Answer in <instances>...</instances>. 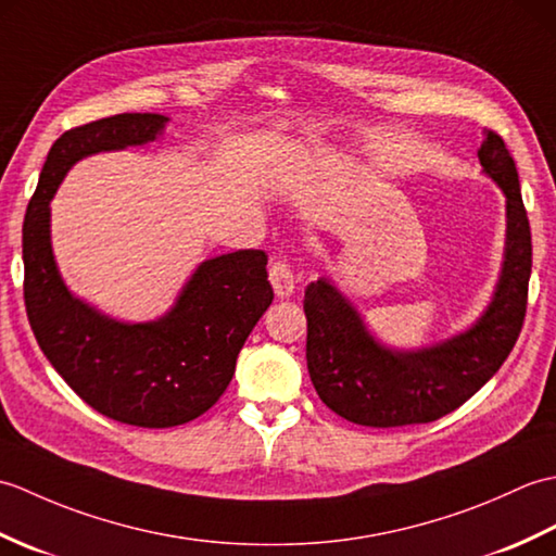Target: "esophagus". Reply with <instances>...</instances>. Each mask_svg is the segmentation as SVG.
<instances>
[{
    "label": "esophagus",
    "instance_id": "esophagus-1",
    "mask_svg": "<svg viewBox=\"0 0 556 556\" xmlns=\"http://www.w3.org/2000/svg\"><path fill=\"white\" fill-rule=\"evenodd\" d=\"M269 285L279 299H289L296 289V275H293L287 260H277V263L269 265Z\"/></svg>",
    "mask_w": 556,
    "mask_h": 556
}]
</instances>
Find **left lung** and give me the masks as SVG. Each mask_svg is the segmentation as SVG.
<instances>
[{
  "label": "left lung",
  "mask_w": 556,
  "mask_h": 556,
  "mask_svg": "<svg viewBox=\"0 0 556 556\" xmlns=\"http://www.w3.org/2000/svg\"><path fill=\"white\" fill-rule=\"evenodd\" d=\"M478 160L506 195V248L492 303L464 334L420 351H392L375 341L332 281L305 289L308 372L337 416L368 428L432 422L466 404L509 358L526 320L533 243L516 162L500 134L485 128Z\"/></svg>",
  "instance_id": "8db88e82"
}]
</instances>
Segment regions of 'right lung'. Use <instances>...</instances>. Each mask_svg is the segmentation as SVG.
Returning <instances> with one entry per match:
<instances>
[{"mask_svg":"<svg viewBox=\"0 0 556 556\" xmlns=\"http://www.w3.org/2000/svg\"><path fill=\"white\" fill-rule=\"evenodd\" d=\"M164 124L162 114H116L59 136L23 219V299L42 353L88 406L136 428H174L215 406L275 299L265 251L205 260L174 308L152 323H116L71 296L50 243L56 186L78 160L146 146Z\"/></svg>","mask_w":556,"mask_h":556,"instance_id":"right-lung-1","label":"right lung"}]
</instances>
